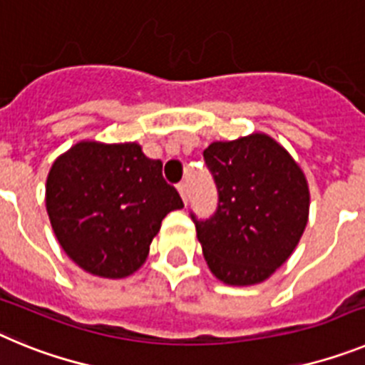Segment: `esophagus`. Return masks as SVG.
<instances>
[{
  "label": "esophagus",
  "instance_id": "obj_1",
  "mask_svg": "<svg viewBox=\"0 0 365 365\" xmlns=\"http://www.w3.org/2000/svg\"><path fill=\"white\" fill-rule=\"evenodd\" d=\"M177 190H179L180 197H182V201L188 202V185H186L185 180H180L179 185H177Z\"/></svg>",
  "mask_w": 365,
  "mask_h": 365
}]
</instances>
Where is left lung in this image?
<instances>
[{
    "mask_svg": "<svg viewBox=\"0 0 365 365\" xmlns=\"http://www.w3.org/2000/svg\"><path fill=\"white\" fill-rule=\"evenodd\" d=\"M217 188V208L206 219L190 212L202 254L215 278L254 285L282 267L309 217L305 175L276 140L250 135L202 151Z\"/></svg>",
    "mask_w": 365,
    "mask_h": 365,
    "instance_id": "obj_1",
    "label": "left lung"
}]
</instances>
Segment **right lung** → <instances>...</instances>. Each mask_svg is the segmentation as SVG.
Masks as SVG:
<instances>
[{"label":"right lung","instance_id":"obj_1","mask_svg":"<svg viewBox=\"0 0 365 365\" xmlns=\"http://www.w3.org/2000/svg\"><path fill=\"white\" fill-rule=\"evenodd\" d=\"M45 205L67 256L102 278H125L146 261L151 240L182 199L163 163L138 144L80 143L51 168Z\"/></svg>","mask_w":365,"mask_h":365}]
</instances>
